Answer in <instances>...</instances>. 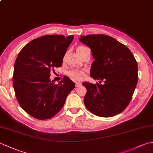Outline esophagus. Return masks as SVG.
Returning a JSON list of instances; mask_svg holds the SVG:
<instances>
[{"label":"esophagus","mask_w":153,"mask_h":153,"mask_svg":"<svg viewBox=\"0 0 153 153\" xmlns=\"http://www.w3.org/2000/svg\"><path fill=\"white\" fill-rule=\"evenodd\" d=\"M81 85H82V83H81L80 82H76V87H79Z\"/></svg>","instance_id":"34e87169"}]
</instances>
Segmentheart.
I'll return each instance as SVG.
<instances>
[{"label": "heart", "instance_id": "1", "mask_svg": "<svg viewBox=\"0 0 153 153\" xmlns=\"http://www.w3.org/2000/svg\"><path fill=\"white\" fill-rule=\"evenodd\" d=\"M83 47H85L83 46H79L78 47H77L76 51H78L81 48H82ZM68 75L74 79H77V80H81L83 79V77H85V71L83 70H71L68 72Z\"/></svg>", "mask_w": 153, "mask_h": 153}]
</instances>
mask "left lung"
Returning <instances> with one entry per match:
<instances>
[{"mask_svg": "<svg viewBox=\"0 0 153 153\" xmlns=\"http://www.w3.org/2000/svg\"><path fill=\"white\" fill-rule=\"evenodd\" d=\"M79 41L91 50L95 60L90 76L100 82L82 83L87 89L83 100L86 108L105 118L121 113L130 102L137 83L134 56L124 45L108 35H82Z\"/></svg>", "mask_w": 153, "mask_h": 153, "instance_id": "8db88e82", "label": "left lung"}]
</instances>
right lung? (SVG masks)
Instances as JSON below:
<instances>
[{
    "label": "right lung",
    "instance_id": "1",
    "mask_svg": "<svg viewBox=\"0 0 153 153\" xmlns=\"http://www.w3.org/2000/svg\"><path fill=\"white\" fill-rule=\"evenodd\" d=\"M74 35H47L30 42L14 64L13 85L16 99L28 114L39 120L51 118L62 108L75 87L68 77L59 83L50 79L51 71L60 67Z\"/></svg>",
    "mask_w": 153,
    "mask_h": 153
}]
</instances>
